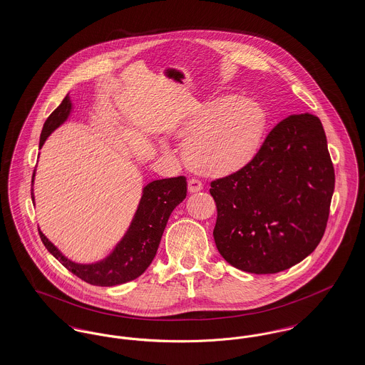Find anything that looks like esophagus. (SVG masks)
Here are the masks:
<instances>
[{"label":"esophagus","instance_id":"esophagus-1","mask_svg":"<svg viewBox=\"0 0 365 365\" xmlns=\"http://www.w3.org/2000/svg\"><path fill=\"white\" fill-rule=\"evenodd\" d=\"M187 187H189L190 192H197V191H201L204 189L202 183H201L198 179H189Z\"/></svg>","mask_w":365,"mask_h":365}]
</instances>
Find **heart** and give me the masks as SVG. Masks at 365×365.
Returning a JSON list of instances; mask_svg holds the SVG:
<instances>
[{
	"instance_id": "obj_1",
	"label": "heart",
	"mask_w": 365,
	"mask_h": 365,
	"mask_svg": "<svg viewBox=\"0 0 365 365\" xmlns=\"http://www.w3.org/2000/svg\"><path fill=\"white\" fill-rule=\"evenodd\" d=\"M267 113L259 103L235 94L219 96L194 110L179 128L183 156L205 175L232 174L260 149Z\"/></svg>"
}]
</instances>
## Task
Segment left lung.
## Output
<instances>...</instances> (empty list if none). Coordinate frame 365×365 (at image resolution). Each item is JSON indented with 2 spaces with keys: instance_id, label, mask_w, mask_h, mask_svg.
Listing matches in <instances>:
<instances>
[{
  "instance_id": "left-lung-1",
  "label": "left lung",
  "mask_w": 365,
  "mask_h": 365,
  "mask_svg": "<svg viewBox=\"0 0 365 365\" xmlns=\"http://www.w3.org/2000/svg\"><path fill=\"white\" fill-rule=\"evenodd\" d=\"M334 185L320 119L286 118L246 167L210 183L219 253L250 274H277L298 264L324 235Z\"/></svg>"
}]
</instances>
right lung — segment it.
I'll return each mask as SVG.
<instances>
[{"mask_svg": "<svg viewBox=\"0 0 365 365\" xmlns=\"http://www.w3.org/2000/svg\"><path fill=\"white\" fill-rule=\"evenodd\" d=\"M72 104L66 96L51 116L46 119L39 139V149L53 131L66 122L70 116ZM33 174V183H34ZM34 190L31 200L34 204ZM187 192V182L185 176L153 180L142 191L138 209L134 219L124 234L122 241L116 245L113 252L104 260L94 264H78L68 260L39 230V237L46 249L60 261L68 271L78 278L94 286H116L140 277L156 256L158 245L167 222Z\"/></svg>", "mask_w": 365, "mask_h": 365, "instance_id": "right-lung-1", "label": "right lung"}]
</instances>
